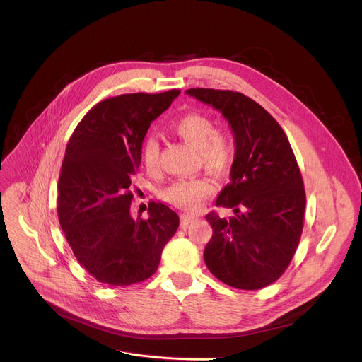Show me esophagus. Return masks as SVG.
Returning <instances> with one entry per match:
<instances>
[{
	"instance_id": "1",
	"label": "esophagus",
	"mask_w": 362,
	"mask_h": 362,
	"mask_svg": "<svg viewBox=\"0 0 362 362\" xmlns=\"http://www.w3.org/2000/svg\"><path fill=\"white\" fill-rule=\"evenodd\" d=\"M196 219H197V218L193 216V215H186V214H183V215L180 216V223H182V226H187L189 223L194 222Z\"/></svg>"
}]
</instances>
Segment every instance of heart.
I'll use <instances>...</instances> for the list:
<instances>
[{"instance_id":"1","label":"heart","mask_w":362,"mask_h":362,"mask_svg":"<svg viewBox=\"0 0 362 362\" xmlns=\"http://www.w3.org/2000/svg\"><path fill=\"white\" fill-rule=\"evenodd\" d=\"M172 130L183 140L199 148L202 162L214 172H226L235 158V143L228 133L218 132L216 123L206 115L189 113L172 124ZM140 160L153 175L160 168V144L154 136H146L140 144ZM214 185L208 177L177 179L162 190V199L186 211L197 206L212 194Z\"/></svg>"}]
</instances>
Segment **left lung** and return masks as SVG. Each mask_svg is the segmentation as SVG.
Instances as JSON below:
<instances>
[{
	"mask_svg": "<svg viewBox=\"0 0 362 362\" xmlns=\"http://www.w3.org/2000/svg\"><path fill=\"white\" fill-rule=\"evenodd\" d=\"M187 95L219 110L235 139V158L216 206L235 216H206L214 229L203 252L208 269L238 289H261L288 268L298 247L305 189L295 154L278 122L242 93L189 88Z\"/></svg>",
	"mask_w": 362,
	"mask_h": 362,
	"instance_id": "8db88e82",
	"label": "left lung"
}]
</instances>
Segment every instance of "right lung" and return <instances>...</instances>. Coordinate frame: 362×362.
<instances>
[{"label":"right lung","mask_w":362,"mask_h":362,"mask_svg":"<svg viewBox=\"0 0 362 362\" xmlns=\"http://www.w3.org/2000/svg\"><path fill=\"white\" fill-rule=\"evenodd\" d=\"M180 90L133 93L95 105L71 134L59 179V221L78 264L98 282L129 286L158 271L179 216L151 202L148 218L130 214L140 144Z\"/></svg>","instance_id":"right-lung-1"}]
</instances>
